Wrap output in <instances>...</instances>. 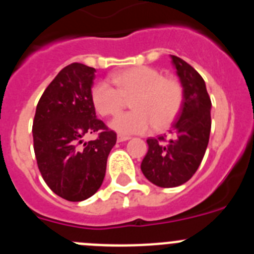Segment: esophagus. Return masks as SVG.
Here are the masks:
<instances>
[{"label": "esophagus", "mask_w": 254, "mask_h": 254, "mask_svg": "<svg viewBox=\"0 0 254 254\" xmlns=\"http://www.w3.org/2000/svg\"><path fill=\"white\" fill-rule=\"evenodd\" d=\"M127 140H129L128 136H123V134H118V136H117V141H118V142H123V141Z\"/></svg>", "instance_id": "1"}]
</instances>
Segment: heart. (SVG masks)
<instances>
[{
	"instance_id": "obj_1",
	"label": "heart",
	"mask_w": 254,
	"mask_h": 254,
	"mask_svg": "<svg viewBox=\"0 0 254 254\" xmlns=\"http://www.w3.org/2000/svg\"><path fill=\"white\" fill-rule=\"evenodd\" d=\"M112 84L99 81L91 90V102L102 116H116L131 99L133 111L116 117L111 128L118 133H145L167 128L176 120L183 103V89L177 80L149 66H134L112 75Z\"/></svg>"
}]
</instances>
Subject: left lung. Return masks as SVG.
Masks as SVG:
<instances>
[{
	"instance_id": "left-lung-1",
	"label": "left lung",
	"mask_w": 254,
	"mask_h": 254,
	"mask_svg": "<svg viewBox=\"0 0 254 254\" xmlns=\"http://www.w3.org/2000/svg\"><path fill=\"white\" fill-rule=\"evenodd\" d=\"M183 89L181 112L169 129V138H147L146 156L141 170L152 185L178 187L192 178L208 145L211 131V100L203 78L193 67L170 56Z\"/></svg>"
}]
</instances>
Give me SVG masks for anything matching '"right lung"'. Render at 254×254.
Here are the masks:
<instances>
[{"instance_id": "right-lung-1", "label": "right lung", "mask_w": 254, "mask_h": 254, "mask_svg": "<svg viewBox=\"0 0 254 254\" xmlns=\"http://www.w3.org/2000/svg\"><path fill=\"white\" fill-rule=\"evenodd\" d=\"M95 72L77 62L61 69L40 98L33 122L42 177L56 194L72 202L84 201L99 190L108 155L117 141L116 132L96 118L91 102ZM98 130L102 132L96 140L83 142L85 134Z\"/></svg>"}]
</instances>
